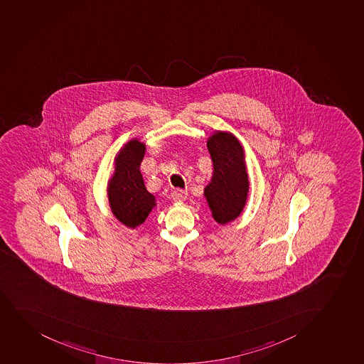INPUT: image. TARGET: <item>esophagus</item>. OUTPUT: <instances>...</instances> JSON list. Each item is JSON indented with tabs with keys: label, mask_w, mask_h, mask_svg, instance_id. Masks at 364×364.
<instances>
[{
	"label": "esophagus",
	"mask_w": 364,
	"mask_h": 364,
	"mask_svg": "<svg viewBox=\"0 0 364 364\" xmlns=\"http://www.w3.org/2000/svg\"><path fill=\"white\" fill-rule=\"evenodd\" d=\"M173 201H176V203H183L187 199L188 191H182V189H176V191H173Z\"/></svg>",
	"instance_id": "1"
}]
</instances>
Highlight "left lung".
Instances as JSON below:
<instances>
[{
  "label": "left lung",
  "mask_w": 364,
  "mask_h": 364,
  "mask_svg": "<svg viewBox=\"0 0 364 364\" xmlns=\"http://www.w3.org/2000/svg\"><path fill=\"white\" fill-rule=\"evenodd\" d=\"M213 175L203 189L210 215L220 225L234 222L248 201V168L241 142L232 133L215 130L207 138Z\"/></svg>",
  "instance_id": "obj_1"
}]
</instances>
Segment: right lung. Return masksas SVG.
Returning a JSON list of instances; mask_svg holds the SVG:
<instances>
[{
	"mask_svg": "<svg viewBox=\"0 0 364 364\" xmlns=\"http://www.w3.org/2000/svg\"><path fill=\"white\" fill-rule=\"evenodd\" d=\"M146 144L134 138L124 144L114 159V173L107 181V198L112 215L121 224L135 229L157 207L154 194L146 189L141 173Z\"/></svg>",
	"mask_w": 364,
	"mask_h": 364,
	"instance_id": "obj_1",
	"label": "right lung"
}]
</instances>
